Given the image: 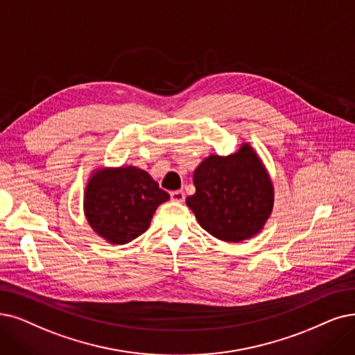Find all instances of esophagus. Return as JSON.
<instances>
[{"instance_id": "34e87169", "label": "esophagus", "mask_w": 355, "mask_h": 355, "mask_svg": "<svg viewBox=\"0 0 355 355\" xmlns=\"http://www.w3.org/2000/svg\"><path fill=\"white\" fill-rule=\"evenodd\" d=\"M170 198H172V200L176 201V202H183V201H185V192H183V191H172V192H170Z\"/></svg>"}]
</instances>
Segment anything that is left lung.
<instances>
[{
	"label": "left lung",
	"instance_id": "left-lung-1",
	"mask_svg": "<svg viewBox=\"0 0 355 355\" xmlns=\"http://www.w3.org/2000/svg\"><path fill=\"white\" fill-rule=\"evenodd\" d=\"M193 185L188 207L204 230L224 242L254 236L271 216L272 183L249 144L227 157L209 155L195 168Z\"/></svg>",
	"mask_w": 355,
	"mask_h": 355
}]
</instances>
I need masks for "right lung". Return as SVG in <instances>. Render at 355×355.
Returning <instances> with one entry per match:
<instances>
[{
	"mask_svg": "<svg viewBox=\"0 0 355 355\" xmlns=\"http://www.w3.org/2000/svg\"><path fill=\"white\" fill-rule=\"evenodd\" d=\"M167 200L168 193L143 168H101L87 183L84 212L98 236L125 245L148 229L155 209Z\"/></svg>",
	"mask_w": 355,
	"mask_h": 355,
	"instance_id": "add662e5",
	"label": "right lung"
}]
</instances>
